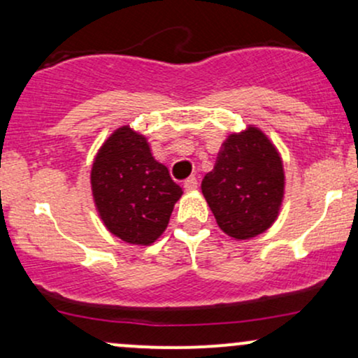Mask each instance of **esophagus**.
<instances>
[{
    "label": "esophagus",
    "mask_w": 358,
    "mask_h": 358,
    "mask_svg": "<svg viewBox=\"0 0 358 358\" xmlns=\"http://www.w3.org/2000/svg\"><path fill=\"white\" fill-rule=\"evenodd\" d=\"M183 187H185V190H187V192H192V190H195L196 187H199V182H196L195 176H190V178L185 180Z\"/></svg>",
    "instance_id": "obj_1"
}]
</instances>
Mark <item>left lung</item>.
Listing matches in <instances>:
<instances>
[{
    "label": "left lung",
    "mask_w": 358,
    "mask_h": 358,
    "mask_svg": "<svg viewBox=\"0 0 358 358\" xmlns=\"http://www.w3.org/2000/svg\"><path fill=\"white\" fill-rule=\"evenodd\" d=\"M202 193L227 236L256 237L278 219L285 195L281 156L257 127L231 134L213 170L203 176Z\"/></svg>",
    "instance_id": "8db88e82"
}]
</instances>
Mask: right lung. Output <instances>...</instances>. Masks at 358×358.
I'll list each match as a JSON object with an SVG mask.
<instances>
[{"label":"right lung","mask_w":358,"mask_h":358,"mask_svg":"<svg viewBox=\"0 0 358 358\" xmlns=\"http://www.w3.org/2000/svg\"><path fill=\"white\" fill-rule=\"evenodd\" d=\"M94 202L108 231L129 244L150 245L165 232L180 185L151 155L146 138L129 126L101 146L90 171Z\"/></svg>","instance_id":"1"}]
</instances>
